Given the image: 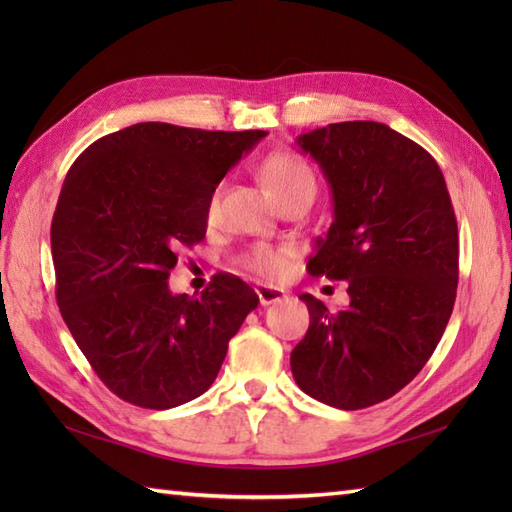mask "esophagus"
Instances as JSON below:
<instances>
[{
    "label": "esophagus",
    "mask_w": 512,
    "mask_h": 512,
    "mask_svg": "<svg viewBox=\"0 0 512 512\" xmlns=\"http://www.w3.org/2000/svg\"><path fill=\"white\" fill-rule=\"evenodd\" d=\"M255 292H257L259 303H262V306H270V303H277V301H281V299L286 297L284 290L273 288V286H266V284H257Z\"/></svg>",
    "instance_id": "34e87169"
}]
</instances>
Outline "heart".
I'll return each instance as SVG.
<instances>
[{
  "instance_id": "obj_1",
  "label": "heart",
  "mask_w": 512,
  "mask_h": 512,
  "mask_svg": "<svg viewBox=\"0 0 512 512\" xmlns=\"http://www.w3.org/2000/svg\"><path fill=\"white\" fill-rule=\"evenodd\" d=\"M257 176L262 178L266 189L277 202H284L286 198H292V195H299V193L314 195V184H317L314 182V173L308 167V162L290 149H275L270 151V154H266L257 162ZM220 195H222V184H215L209 193V198H206V209H204L206 217L215 215ZM286 259L288 255L284 248L259 246L250 250V253L244 257V264L257 275L277 279L284 275Z\"/></svg>"
}]
</instances>
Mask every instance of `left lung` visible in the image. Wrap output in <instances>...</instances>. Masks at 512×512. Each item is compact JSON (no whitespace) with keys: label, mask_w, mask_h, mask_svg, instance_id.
Returning a JSON list of instances; mask_svg holds the SVG:
<instances>
[{"label":"left lung","mask_w":512,"mask_h":512,"mask_svg":"<svg viewBox=\"0 0 512 512\" xmlns=\"http://www.w3.org/2000/svg\"><path fill=\"white\" fill-rule=\"evenodd\" d=\"M330 184L334 220L312 275L347 281L350 306L301 295L310 328L290 354L308 396L354 411L409 385L436 350L458 290V222L438 162L383 123L301 134Z\"/></svg>","instance_id":"1"}]
</instances>
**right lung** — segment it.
<instances>
[{
	"label": "right lung",
	"mask_w": 512,
	"mask_h": 512,
	"mask_svg": "<svg viewBox=\"0 0 512 512\" xmlns=\"http://www.w3.org/2000/svg\"><path fill=\"white\" fill-rule=\"evenodd\" d=\"M266 136L138 123L74 160L52 217L61 317L118 398L171 409L202 396L255 290L217 275L200 297L173 295L178 248L206 235V198Z\"/></svg>",
	"instance_id": "right-lung-1"
}]
</instances>
